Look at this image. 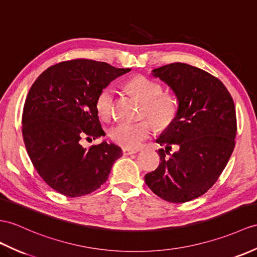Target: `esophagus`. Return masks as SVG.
I'll use <instances>...</instances> for the list:
<instances>
[{
	"label": "esophagus",
	"mask_w": 257,
	"mask_h": 257,
	"mask_svg": "<svg viewBox=\"0 0 257 257\" xmlns=\"http://www.w3.org/2000/svg\"><path fill=\"white\" fill-rule=\"evenodd\" d=\"M137 152H138V150H134V149H128V148H123L122 149L123 156H131V154H135Z\"/></svg>",
	"instance_id": "34e87169"
}]
</instances>
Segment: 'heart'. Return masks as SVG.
<instances>
[{
  "instance_id": "heart-1",
  "label": "heart",
  "mask_w": 257,
  "mask_h": 257,
  "mask_svg": "<svg viewBox=\"0 0 257 257\" xmlns=\"http://www.w3.org/2000/svg\"><path fill=\"white\" fill-rule=\"evenodd\" d=\"M127 87L135 96L143 103L142 115L150 118L161 129L171 127L178 114V101L173 93H163L162 86L158 82L147 76L137 75L128 83ZM115 91L111 86H106L96 97V110L104 120H109L114 112ZM154 131L150 120H142L136 123L121 122L109 131L110 139L124 148H138Z\"/></svg>"
}]
</instances>
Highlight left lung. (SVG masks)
Listing matches in <instances>:
<instances>
[{"label": "left lung", "instance_id": "8db88e82", "mask_svg": "<svg viewBox=\"0 0 257 257\" xmlns=\"http://www.w3.org/2000/svg\"><path fill=\"white\" fill-rule=\"evenodd\" d=\"M178 100V114L157 140L161 163L145 181L161 198L181 204L208 192L235 146L236 115L223 83L199 68L175 62L154 69ZM178 150L170 153L171 147Z\"/></svg>", "mask_w": 257, "mask_h": 257}]
</instances>
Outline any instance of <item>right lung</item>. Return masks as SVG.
<instances>
[{"mask_svg": "<svg viewBox=\"0 0 257 257\" xmlns=\"http://www.w3.org/2000/svg\"><path fill=\"white\" fill-rule=\"evenodd\" d=\"M130 69L74 59L51 65L34 82L24 105L22 133L40 177L67 197L91 194L103 185L121 149L103 141L88 149L81 140L105 136L96 110L98 93Z\"/></svg>", "mask_w": 257, "mask_h": 257, "instance_id": "add662e5", "label": "right lung"}]
</instances>
